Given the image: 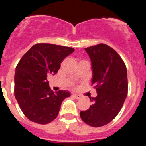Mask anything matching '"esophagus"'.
Here are the masks:
<instances>
[{
	"mask_svg": "<svg viewBox=\"0 0 146 146\" xmlns=\"http://www.w3.org/2000/svg\"><path fill=\"white\" fill-rule=\"evenodd\" d=\"M72 96H74V97L77 99H80L81 98L80 95H78V94H74L73 95H72Z\"/></svg>",
	"mask_w": 146,
	"mask_h": 146,
	"instance_id": "34e87169",
	"label": "esophagus"
}]
</instances>
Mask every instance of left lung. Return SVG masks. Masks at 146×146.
<instances>
[{"instance_id":"obj_1","label":"left lung","mask_w":146,"mask_h":146,"mask_svg":"<svg viewBox=\"0 0 146 146\" xmlns=\"http://www.w3.org/2000/svg\"><path fill=\"white\" fill-rule=\"evenodd\" d=\"M92 67V84L97 92L88 110L80 112L85 123L99 127L113 121L121 110L127 96V70L115 50L99 44L85 48Z\"/></svg>"}]
</instances>
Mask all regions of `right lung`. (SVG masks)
<instances>
[{
  "instance_id": "obj_1",
  "label": "right lung",
  "mask_w": 146,
  "mask_h": 146,
  "mask_svg": "<svg viewBox=\"0 0 146 146\" xmlns=\"http://www.w3.org/2000/svg\"><path fill=\"white\" fill-rule=\"evenodd\" d=\"M74 48L52 44H36L23 55L16 67L15 96L23 113L30 120L47 124L56 118L62 102L70 93L51 91L47 77L59 70Z\"/></svg>"
}]
</instances>
